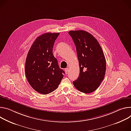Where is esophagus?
<instances>
[{"instance_id":"esophagus-1","label":"esophagus","mask_w":131,"mask_h":131,"mask_svg":"<svg viewBox=\"0 0 131 131\" xmlns=\"http://www.w3.org/2000/svg\"><path fill=\"white\" fill-rule=\"evenodd\" d=\"M68 69H69V68H66V69H64V71H65V72H66V74H67V73H68Z\"/></svg>"}]
</instances>
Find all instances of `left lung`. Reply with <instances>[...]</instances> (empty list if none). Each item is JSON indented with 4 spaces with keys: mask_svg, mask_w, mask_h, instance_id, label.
<instances>
[{
    "mask_svg": "<svg viewBox=\"0 0 131 131\" xmlns=\"http://www.w3.org/2000/svg\"><path fill=\"white\" fill-rule=\"evenodd\" d=\"M69 34L76 47L80 67V75L73 84L82 93H92L105 77L106 62L104 52L97 40L90 33L79 30L70 31Z\"/></svg>",
    "mask_w": 131,
    "mask_h": 131,
    "instance_id": "1",
    "label": "left lung"
}]
</instances>
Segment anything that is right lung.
<instances>
[{
	"instance_id": "obj_1",
	"label": "right lung",
	"mask_w": 131,
	"mask_h": 131,
	"mask_svg": "<svg viewBox=\"0 0 131 131\" xmlns=\"http://www.w3.org/2000/svg\"><path fill=\"white\" fill-rule=\"evenodd\" d=\"M59 33H46L38 36L27 53L25 75L32 88L41 94H49L60 84L64 71L59 68L52 49Z\"/></svg>"
}]
</instances>
